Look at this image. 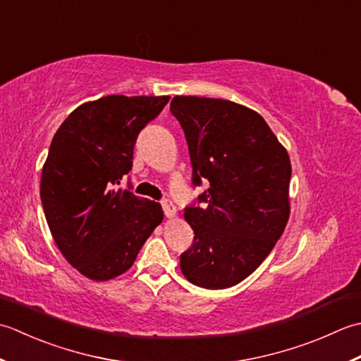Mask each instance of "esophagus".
Wrapping results in <instances>:
<instances>
[{"mask_svg": "<svg viewBox=\"0 0 361 361\" xmlns=\"http://www.w3.org/2000/svg\"><path fill=\"white\" fill-rule=\"evenodd\" d=\"M161 209H164V213H165L166 218L176 216V207H174V204L170 200L161 201Z\"/></svg>", "mask_w": 361, "mask_h": 361, "instance_id": "esophagus-1", "label": "esophagus"}]
</instances>
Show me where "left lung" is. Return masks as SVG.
<instances>
[{"label":"left lung","instance_id":"8db88e82","mask_svg":"<svg viewBox=\"0 0 361 361\" xmlns=\"http://www.w3.org/2000/svg\"><path fill=\"white\" fill-rule=\"evenodd\" d=\"M170 110L185 134L193 185H210L201 205L183 213L195 238L180 269L201 288H229L260 267L288 223V152L255 110L237 102L174 97Z\"/></svg>","mask_w":361,"mask_h":361}]
</instances>
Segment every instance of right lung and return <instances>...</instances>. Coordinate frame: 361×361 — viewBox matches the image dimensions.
<instances>
[{
  "label": "right lung",
  "mask_w": 361,
  "mask_h": 361,
  "mask_svg": "<svg viewBox=\"0 0 361 361\" xmlns=\"http://www.w3.org/2000/svg\"><path fill=\"white\" fill-rule=\"evenodd\" d=\"M170 97L110 94L73 110L42 170L40 197L57 247L80 274L102 282L134 264L164 219L159 202L116 188L135 140Z\"/></svg>",
  "instance_id": "1"
}]
</instances>
